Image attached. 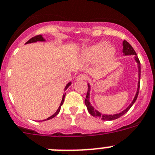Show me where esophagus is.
<instances>
[{"label": "esophagus", "mask_w": 155, "mask_h": 155, "mask_svg": "<svg viewBox=\"0 0 155 155\" xmlns=\"http://www.w3.org/2000/svg\"><path fill=\"white\" fill-rule=\"evenodd\" d=\"M86 79V76L84 74H79L76 77V81H84Z\"/></svg>", "instance_id": "1"}]
</instances>
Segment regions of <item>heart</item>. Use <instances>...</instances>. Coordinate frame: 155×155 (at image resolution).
<instances>
[{
    "label": "heart",
    "mask_w": 155,
    "mask_h": 155,
    "mask_svg": "<svg viewBox=\"0 0 155 155\" xmlns=\"http://www.w3.org/2000/svg\"><path fill=\"white\" fill-rule=\"evenodd\" d=\"M116 54V48L114 46L107 45L105 42H100L83 48L80 56L83 60L86 61H91L97 57V64L103 66L111 62Z\"/></svg>",
    "instance_id": "obj_1"
}]
</instances>
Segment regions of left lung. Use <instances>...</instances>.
Segmentation results:
<instances>
[{"label": "left lung", "instance_id": "8db88e82", "mask_svg": "<svg viewBox=\"0 0 155 155\" xmlns=\"http://www.w3.org/2000/svg\"><path fill=\"white\" fill-rule=\"evenodd\" d=\"M123 53H124V55H134L135 57V62H137L138 66V77H139V81H138V85H137V90H136V93H135V97L133 99V101H131V103L129 104L126 108H125L124 111L120 112V113H116V114L113 115H107V114H102L101 112H100L99 111H97V109L93 108V106L92 105L91 103H90V101H89V98H90V90H91V87L90 85L88 83V92H87L86 97L85 100V104L87 107V109H88V112H89V114L92 115L93 116H95L97 118L101 119L103 120H114L116 119L120 118V116H122L123 115H124L127 111H128L130 108H131V106L134 104V103L135 102L136 99L138 97V95H139V85H140V74H141V66H140V62H139V58H138L137 54L135 53V50L133 49V47H131V44L129 43H127L126 40H124L123 42Z\"/></svg>", "mask_w": 155, "mask_h": 155}]
</instances>
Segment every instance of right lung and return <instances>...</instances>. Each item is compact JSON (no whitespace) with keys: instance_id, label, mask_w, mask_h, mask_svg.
<instances>
[{"instance_id":"1","label":"right lung","mask_w":155,"mask_h":155,"mask_svg":"<svg viewBox=\"0 0 155 155\" xmlns=\"http://www.w3.org/2000/svg\"><path fill=\"white\" fill-rule=\"evenodd\" d=\"M45 41H46L45 39L43 38V35H39L35 36V37H33V38H31V39H29V40L28 41V42H27V43H26V44H28V43H36V42H45ZM71 84H72V82H71V81H70V82H69L68 84H67V85H66V87H65V89H64V91H66V89H68L69 86H70V85H71ZM65 96H66V94H63V96H62V101H61V104H60L59 107H58V109H57V111H56V112H54V114L52 115V116H50V117H48V118H47V119H46L47 120H51V119L54 118V116H56L58 114V113H59L60 109H61V106L62 105V104H63V102H64V98H65ZM44 120H43V121H44Z\"/></svg>"}]
</instances>
